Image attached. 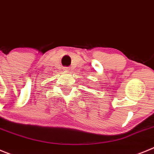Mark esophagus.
<instances>
[{"instance_id":"obj_1","label":"esophagus","mask_w":154,"mask_h":154,"mask_svg":"<svg viewBox=\"0 0 154 154\" xmlns=\"http://www.w3.org/2000/svg\"><path fill=\"white\" fill-rule=\"evenodd\" d=\"M64 70L65 71H69V70H70V68H69V67H64Z\"/></svg>"}]
</instances>
